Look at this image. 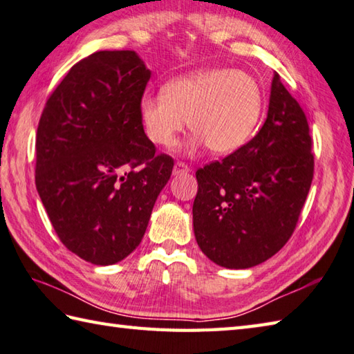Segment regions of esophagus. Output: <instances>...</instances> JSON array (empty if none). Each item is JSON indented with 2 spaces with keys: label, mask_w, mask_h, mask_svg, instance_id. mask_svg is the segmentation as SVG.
<instances>
[{
  "label": "esophagus",
  "mask_w": 354,
  "mask_h": 354,
  "mask_svg": "<svg viewBox=\"0 0 354 354\" xmlns=\"http://www.w3.org/2000/svg\"><path fill=\"white\" fill-rule=\"evenodd\" d=\"M186 172H189V168H188V166H186L185 163H182V162H177V163L174 165V169H172V174H174V176L186 174Z\"/></svg>",
  "instance_id": "34e87169"
}]
</instances>
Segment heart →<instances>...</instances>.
<instances>
[{"instance_id": "obj_1", "label": "heart", "mask_w": 354, "mask_h": 354, "mask_svg": "<svg viewBox=\"0 0 354 354\" xmlns=\"http://www.w3.org/2000/svg\"><path fill=\"white\" fill-rule=\"evenodd\" d=\"M265 108V92L243 71L203 69L171 80L163 95H145L140 123L152 143L172 148L186 122L196 132L188 148L206 143L214 154H231L248 142Z\"/></svg>"}]
</instances>
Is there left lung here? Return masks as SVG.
<instances>
[{"label": "left lung", "mask_w": 354, "mask_h": 354, "mask_svg": "<svg viewBox=\"0 0 354 354\" xmlns=\"http://www.w3.org/2000/svg\"><path fill=\"white\" fill-rule=\"evenodd\" d=\"M313 171L308 122L274 72L268 115L257 136L196 172L192 223L203 254L231 270L274 256L296 228Z\"/></svg>", "instance_id": "8db88e82"}]
</instances>
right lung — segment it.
<instances>
[{
    "instance_id": "right-lung-1",
    "label": "right lung",
    "mask_w": 354,
    "mask_h": 354,
    "mask_svg": "<svg viewBox=\"0 0 354 354\" xmlns=\"http://www.w3.org/2000/svg\"><path fill=\"white\" fill-rule=\"evenodd\" d=\"M151 71L134 50H100L72 66L37 131L35 185L63 245L114 265L142 242L174 162L140 123Z\"/></svg>"
}]
</instances>
